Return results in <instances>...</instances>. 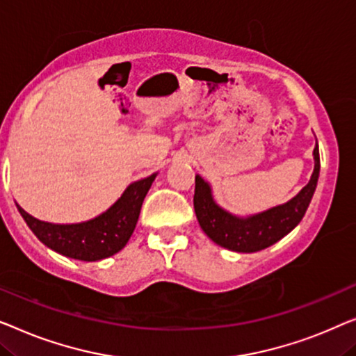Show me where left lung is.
<instances>
[{
  "mask_svg": "<svg viewBox=\"0 0 356 356\" xmlns=\"http://www.w3.org/2000/svg\"><path fill=\"white\" fill-rule=\"evenodd\" d=\"M314 171L309 182L290 202L248 218H237L214 203L211 187L195 176L193 208L203 232L213 242L238 253H253L271 247L297 227L307 213L319 177V148L314 147Z\"/></svg>",
  "mask_w": 356,
  "mask_h": 356,
  "instance_id": "1",
  "label": "left lung"
}]
</instances>
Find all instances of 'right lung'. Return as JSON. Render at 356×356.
I'll return each mask as SVG.
<instances>
[{"label":"right lung","instance_id":"obj_1","mask_svg":"<svg viewBox=\"0 0 356 356\" xmlns=\"http://www.w3.org/2000/svg\"><path fill=\"white\" fill-rule=\"evenodd\" d=\"M156 174L130 184L121 198L99 216L79 224L38 221L17 204L19 213L42 243L67 258L98 261L121 252L137 226L140 209Z\"/></svg>","mask_w":356,"mask_h":356}]
</instances>
